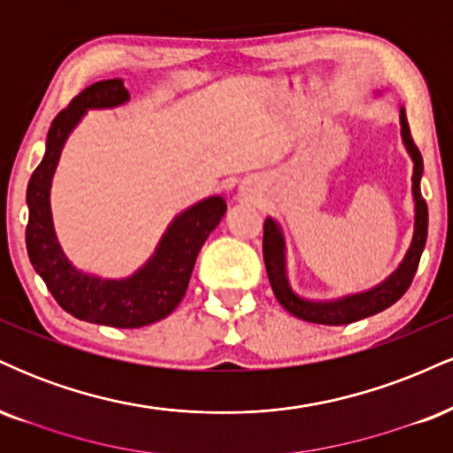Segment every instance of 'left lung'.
I'll return each mask as SVG.
<instances>
[{"mask_svg": "<svg viewBox=\"0 0 453 453\" xmlns=\"http://www.w3.org/2000/svg\"><path fill=\"white\" fill-rule=\"evenodd\" d=\"M400 136H403L404 149H407L409 157L413 161V176H411V183H413L411 185V194H413L415 212L413 238H411L407 253H404L398 268L375 288L332 300H311L296 294L288 277V247H285L283 230L273 217H266V221H264V262H266L270 285H273V292L277 296L280 306L288 309L298 319L324 326L353 324V321L364 319V317L386 311L388 306L403 298L404 292L409 289L426 247V236H428V206H426L422 189H419L424 174L422 153H419V149L413 144V138H411L407 114H404L403 106H400Z\"/></svg>", "mask_w": 453, "mask_h": 453, "instance_id": "1", "label": "left lung"}]
</instances>
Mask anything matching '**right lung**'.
Wrapping results in <instances>:
<instances>
[{
  "label": "right lung",
  "mask_w": 453,
  "mask_h": 453,
  "mask_svg": "<svg viewBox=\"0 0 453 453\" xmlns=\"http://www.w3.org/2000/svg\"><path fill=\"white\" fill-rule=\"evenodd\" d=\"M126 102L129 91L123 81L111 78L87 87L57 114L46 136L44 157L27 185L29 223L25 241L31 266L61 309L89 324L142 327L168 317L183 300L197 253L219 226L227 204L221 196H211L176 215L149 262L126 279H102L67 259L50 212V185L61 150L87 112L117 108Z\"/></svg>",
  "instance_id": "1"
}]
</instances>
